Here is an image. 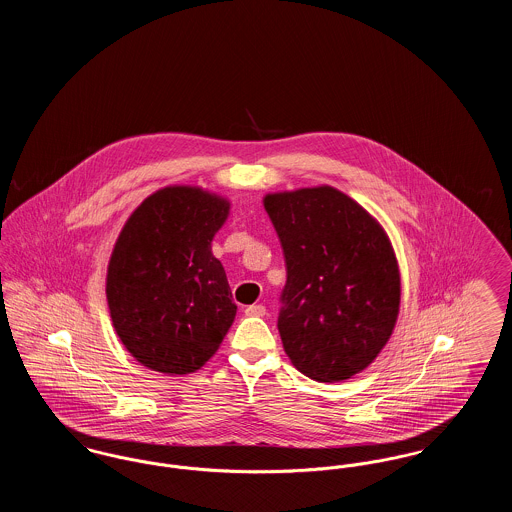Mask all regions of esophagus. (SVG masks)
Instances as JSON below:
<instances>
[{"instance_id":"1","label":"esophagus","mask_w":512,"mask_h":512,"mask_svg":"<svg viewBox=\"0 0 512 512\" xmlns=\"http://www.w3.org/2000/svg\"><path fill=\"white\" fill-rule=\"evenodd\" d=\"M245 315L247 317H265L267 309L263 305H249V307H245Z\"/></svg>"}]
</instances>
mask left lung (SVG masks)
<instances>
[{
	"mask_svg": "<svg viewBox=\"0 0 512 512\" xmlns=\"http://www.w3.org/2000/svg\"><path fill=\"white\" fill-rule=\"evenodd\" d=\"M265 209L286 261L278 332L293 366L340 382L390 340L401 280L384 228L330 186L268 194Z\"/></svg>",
	"mask_w": 512,
	"mask_h": 512,
	"instance_id": "obj_1",
	"label": "left lung"
}]
</instances>
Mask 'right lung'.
I'll return each instance as SVG.
<instances>
[{
  "mask_svg": "<svg viewBox=\"0 0 512 512\" xmlns=\"http://www.w3.org/2000/svg\"><path fill=\"white\" fill-rule=\"evenodd\" d=\"M230 203L190 186L144 199L126 220L107 268V303L132 357L163 374H190L219 349L236 317L211 242Z\"/></svg>",
  "mask_w": 512,
  "mask_h": 512,
  "instance_id": "right-lung-1",
  "label": "right lung"
}]
</instances>
